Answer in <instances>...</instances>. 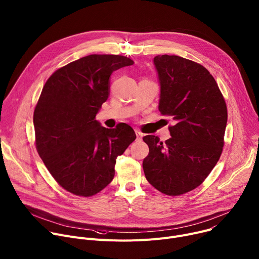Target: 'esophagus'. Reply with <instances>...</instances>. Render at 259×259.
Segmentation results:
<instances>
[{
	"label": "esophagus",
	"mask_w": 259,
	"mask_h": 259,
	"mask_svg": "<svg viewBox=\"0 0 259 259\" xmlns=\"http://www.w3.org/2000/svg\"><path fill=\"white\" fill-rule=\"evenodd\" d=\"M135 133H136V136H137V140H138V141H141L142 138H143V134H142L140 131H138V130H136Z\"/></svg>",
	"instance_id": "esophagus-1"
}]
</instances>
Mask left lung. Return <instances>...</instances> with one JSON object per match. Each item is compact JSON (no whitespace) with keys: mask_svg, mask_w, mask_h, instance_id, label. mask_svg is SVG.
<instances>
[{"mask_svg":"<svg viewBox=\"0 0 259 259\" xmlns=\"http://www.w3.org/2000/svg\"><path fill=\"white\" fill-rule=\"evenodd\" d=\"M158 110L170 116V138L164 143L153 135L143 138L149 154L143 160L147 181L160 192L180 195L211 173L222 152L227 109L210 72L178 55H157Z\"/></svg>","mask_w":259,"mask_h":259,"instance_id":"1","label":"left lung"}]
</instances>
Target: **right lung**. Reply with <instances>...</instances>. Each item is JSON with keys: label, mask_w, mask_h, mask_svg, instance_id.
Returning <instances> with one entry per match:
<instances>
[{"label": "right lung", "mask_w": 259, "mask_h": 259, "mask_svg": "<svg viewBox=\"0 0 259 259\" xmlns=\"http://www.w3.org/2000/svg\"><path fill=\"white\" fill-rule=\"evenodd\" d=\"M126 56L91 54L55 71L34 112L36 147L63 188L92 196L114 178L115 163L136 139L126 123L106 128L96 115L110 95V76L132 66Z\"/></svg>", "instance_id": "right-lung-1"}]
</instances>
